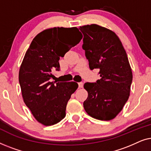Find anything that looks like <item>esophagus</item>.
I'll return each instance as SVG.
<instances>
[{"mask_svg": "<svg viewBox=\"0 0 151 151\" xmlns=\"http://www.w3.org/2000/svg\"><path fill=\"white\" fill-rule=\"evenodd\" d=\"M83 85H84V84H83V82H79V83H78V86H79V88H82L83 87Z\"/></svg>", "mask_w": 151, "mask_h": 151, "instance_id": "34e87169", "label": "esophagus"}]
</instances>
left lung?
Segmentation results:
<instances>
[{
	"instance_id": "1",
	"label": "left lung",
	"mask_w": 151,
	"mask_h": 151,
	"mask_svg": "<svg viewBox=\"0 0 151 151\" xmlns=\"http://www.w3.org/2000/svg\"><path fill=\"white\" fill-rule=\"evenodd\" d=\"M79 29L90 69H100L101 78L84 84L88 92L84 110L93 118L111 120L122 110L130 96L133 73L127 54L118 36L109 29L96 24Z\"/></svg>"
}]
</instances>
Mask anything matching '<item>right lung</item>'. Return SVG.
I'll return each mask as SVG.
<instances>
[{
    "mask_svg": "<svg viewBox=\"0 0 151 151\" xmlns=\"http://www.w3.org/2000/svg\"><path fill=\"white\" fill-rule=\"evenodd\" d=\"M77 27H53L33 39L20 65L19 83L26 106L38 122L55 124L66 115V107L78 87L75 82H51L52 71L60 70V57L81 40Z\"/></svg>",
    "mask_w": 151,
    "mask_h": 151,
    "instance_id": "right-lung-1",
    "label": "right lung"
}]
</instances>
